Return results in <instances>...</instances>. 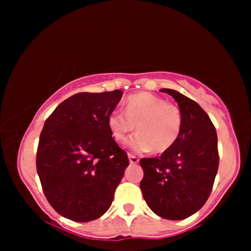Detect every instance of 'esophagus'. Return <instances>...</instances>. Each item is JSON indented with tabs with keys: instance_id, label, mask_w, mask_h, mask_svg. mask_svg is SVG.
<instances>
[{
	"instance_id": "obj_1",
	"label": "esophagus",
	"mask_w": 251,
	"mask_h": 251,
	"mask_svg": "<svg viewBox=\"0 0 251 251\" xmlns=\"http://www.w3.org/2000/svg\"><path fill=\"white\" fill-rule=\"evenodd\" d=\"M128 160H130V164H137L138 161H140V159L137 158V156L132 155V154H128Z\"/></svg>"
}]
</instances>
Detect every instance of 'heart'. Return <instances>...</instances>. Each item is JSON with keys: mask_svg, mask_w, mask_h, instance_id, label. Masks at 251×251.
I'll list each match as a JSON object with an SVG mask.
<instances>
[{"mask_svg": "<svg viewBox=\"0 0 251 251\" xmlns=\"http://www.w3.org/2000/svg\"><path fill=\"white\" fill-rule=\"evenodd\" d=\"M108 127L116 142L123 143L128 133L138 132L126 144L133 151L164 153L176 144L183 128V114L174 103L151 92L131 95L125 102V111L115 109L108 116Z\"/></svg>", "mask_w": 251, "mask_h": 251, "instance_id": "b5f03b06", "label": "heart"}]
</instances>
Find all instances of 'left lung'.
Instances as JSON below:
<instances>
[{
    "mask_svg": "<svg viewBox=\"0 0 251 251\" xmlns=\"http://www.w3.org/2000/svg\"><path fill=\"white\" fill-rule=\"evenodd\" d=\"M183 114V128L176 144L155 158H142L143 198L163 219L183 220L206 203L219 169L217 135L203 108L170 88Z\"/></svg>",
    "mask_w": 251,
    "mask_h": 251,
    "instance_id": "8db88e82",
    "label": "left lung"
}]
</instances>
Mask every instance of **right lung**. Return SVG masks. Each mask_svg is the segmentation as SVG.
<instances>
[{
    "mask_svg": "<svg viewBox=\"0 0 251 251\" xmlns=\"http://www.w3.org/2000/svg\"><path fill=\"white\" fill-rule=\"evenodd\" d=\"M121 97L120 90L76 93L45 121L37 174L50 206L72 221L102 216L130 164L108 127V116Z\"/></svg>",
    "mask_w": 251,
    "mask_h": 251,
    "instance_id": "1",
    "label": "right lung"
}]
</instances>
